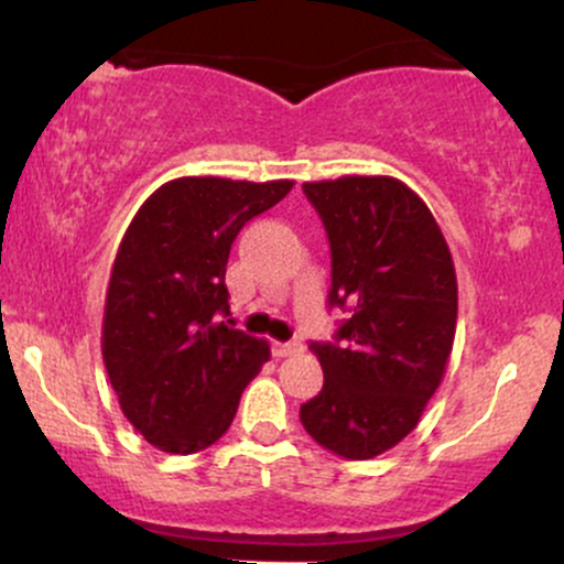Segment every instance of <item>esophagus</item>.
<instances>
[{
	"label": "esophagus",
	"instance_id": "1",
	"mask_svg": "<svg viewBox=\"0 0 564 564\" xmlns=\"http://www.w3.org/2000/svg\"><path fill=\"white\" fill-rule=\"evenodd\" d=\"M302 345L300 341H275L273 355L275 358H291V355H300Z\"/></svg>",
	"mask_w": 564,
	"mask_h": 564
}]
</instances>
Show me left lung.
<instances>
[{"label":"left lung","mask_w":564,"mask_h":564,"mask_svg":"<svg viewBox=\"0 0 564 564\" xmlns=\"http://www.w3.org/2000/svg\"><path fill=\"white\" fill-rule=\"evenodd\" d=\"M332 243L328 302L349 310L336 341H313L323 390L302 426L345 458H373L416 430L448 366L456 268L430 206L387 174L304 183Z\"/></svg>","instance_id":"1"}]
</instances>
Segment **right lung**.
<instances>
[{
    "instance_id": "obj_1",
    "label": "right lung",
    "mask_w": 564,
    "mask_h": 564,
    "mask_svg": "<svg viewBox=\"0 0 564 564\" xmlns=\"http://www.w3.org/2000/svg\"><path fill=\"white\" fill-rule=\"evenodd\" d=\"M294 180L177 177L153 191L121 238L102 313V364L127 422L164 453L228 432L270 345L230 315V246Z\"/></svg>"
}]
</instances>
